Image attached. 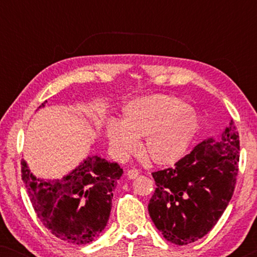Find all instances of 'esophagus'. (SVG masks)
<instances>
[{
	"label": "esophagus",
	"mask_w": 257,
	"mask_h": 257,
	"mask_svg": "<svg viewBox=\"0 0 257 257\" xmlns=\"http://www.w3.org/2000/svg\"><path fill=\"white\" fill-rule=\"evenodd\" d=\"M126 174H127V177L130 179H136L139 175V171L136 170V168H132V170H128L126 172Z\"/></svg>",
	"instance_id": "obj_1"
}]
</instances>
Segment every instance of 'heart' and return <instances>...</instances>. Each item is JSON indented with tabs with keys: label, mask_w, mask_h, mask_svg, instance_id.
Segmentation results:
<instances>
[{
	"label": "heart",
	"mask_w": 257,
	"mask_h": 257,
	"mask_svg": "<svg viewBox=\"0 0 257 257\" xmlns=\"http://www.w3.org/2000/svg\"><path fill=\"white\" fill-rule=\"evenodd\" d=\"M196 119L187 104L177 97L154 94L126 105L120 121L107 125V139L114 156L124 159L144 138V153L157 164L178 160L187 149Z\"/></svg>",
	"instance_id": "heart-1"
}]
</instances>
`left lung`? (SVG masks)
I'll return each mask as SVG.
<instances>
[{"instance_id":"1","label":"left lung","mask_w":257,"mask_h":257,"mask_svg":"<svg viewBox=\"0 0 257 257\" xmlns=\"http://www.w3.org/2000/svg\"><path fill=\"white\" fill-rule=\"evenodd\" d=\"M238 160L240 140L231 119L219 138L200 143L174 167L153 172L157 188L149 212L167 241L188 244L212 230L233 196Z\"/></svg>"}]
</instances>
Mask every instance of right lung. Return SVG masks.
<instances>
[{
    "mask_svg": "<svg viewBox=\"0 0 257 257\" xmlns=\"http://www.w3.org/2000/svg\"><path fill=\"white\" fill-rule=\"evenodd\" d=\"M21 172L35 213L52 235L73 244L99 236L110 216L112 192L122 175L117 163L87 157L69 175L54 181L34 177L24 160Z\"/></svg>",
    "mask_w": 257,
    "mask_h": 257,
    "instance_id": "1",
    "label": "right lung"
}]
</instances>
